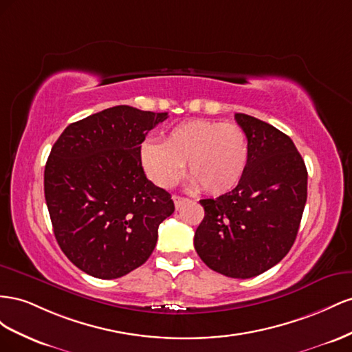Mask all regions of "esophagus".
I'll return each instance as SVG.
<instances>
[{"instance_id":"obj_1","label":"esophagus","mask_w":352,"mask_h":352,"mask_svg":"<svg viewBox=\"0 0 352 352\" xmlns=\"http://www.w3.org/2000/svg\"><path fill=\"white\" fill-rule=\"evenodd\" d=\"M173 200H174V205H175V208H177V209H178V208H182V205L187 202V199H186V197H183V196H177V195H174V196H173Z\"/></svg>"}]
</instances>
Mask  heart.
<instances>
[{
  "label": "heart",
  "mask_w": 352,
  "mask_h": 352,
  "mask_svg": "<svg viewBox=\"0 0 352 352\" xmlns=\"http://www.w3.org/2000/svg\"><path fill=\"white\" fill-rule=\"evenodd\" d=\"M140 159L147 177L159 187L175 186L187 162L190 184L221 195L242 179L249 162V140L234 124L195 119L174 126L164 143L144 140Z\"/></svg>",
  "instance_id": "heart-1"
}]
</instances>
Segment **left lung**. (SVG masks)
<instances>
[{"label":"left lung","instance_id":"left-lung-1","mask_svg":"<svg viewBox=\"0 0 352 352\" xmlns=\"http://www.w3.org/2000/svg\"><path fill=\"white\" fill-rule=\"evenodd\" d=\"M234 118L249 140V162L232 192L200 200L205 217L195 249L217 273L250 278L278 264L292 248L308 173L290 137L254 116Z\"/></svg>","mask_w":352,"mask_h":352}]
</instances>
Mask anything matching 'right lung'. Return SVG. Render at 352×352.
<instances>
[{
    "instance_id": "right-lung-1",
    "label": "right lung",
    "mask_w": 352,
    "mask_h": 352,
    "mask_svg": "<svg viewBox=\"0 0 352 352\" xmlns=\"http://www.w3.org/2000/svg\"><path fill=\"white\" fill-rule=\"evenodd\" d=\"M168 113L115 106L70 124L44 170L45 202L63 254L84 273L118 278L143 265L157 228L174 212L147 179L140 147Z\"/></svg>"
}]
</instances>
